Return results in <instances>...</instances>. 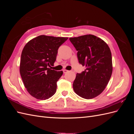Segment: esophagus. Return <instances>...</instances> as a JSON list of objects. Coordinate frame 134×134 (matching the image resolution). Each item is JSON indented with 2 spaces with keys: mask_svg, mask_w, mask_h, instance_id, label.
Returning <instances> with one entry per match:
<instances>
[{
  "mask_svg": "<svg viewBox=\"0 0 134 134\" xmlns=\"http://www.w3.org/2000/svg\"><path fill=\"white\" fill-rule=\"evenodd\" d=\"M69 71V70H66V69H65V70H63V72H64V73L65 74V73H66V72H68Z\"/></svg>",
  "mask_w": 134,
  "mask_h": 134,
  "instance_id": "esophagus-1",
  "label": "esophagus"
}]
</instances>
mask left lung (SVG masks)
I'll list each match as a JSON object with an SVG mask.
<instances>
[{
    "label": "left lung",
    "instance_id": "1",
    "mask_svg": "<svg viewBox=\"0 0 134 134\" xmlns=\"http://www.w3.org/2000/svg\"><path fill=\"white\" fill-rule=\"evenodd\" d=\"M77 52L79 63L86 67L73 82L76 94L85 99L99 95L108 84L112 72L111 52L103 40L92 35L69 38Z\"/></svg>",
    "mask_w": 134,
    "mask_h": 134
}]
</instances>
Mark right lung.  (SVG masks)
<instances>
[{
  "instance_id": "right-lung-1",
  "label": "right lung",
  "mask_w": 134,
  "mask_h": 134,
  "mask_svg": "<svg viewBox=\"0 0 134 134\" xmlns=\"http://www.w3.org/2000/svg\"><path fill=\"white\" fill-rule=\"evenodd\" d=\"M68 37L41 35L28 42L22 52L19 71L25 88L35 98L45 100L53 96L63 71L51 69L59 47Z\"/></svg>"
}]
</instances>
